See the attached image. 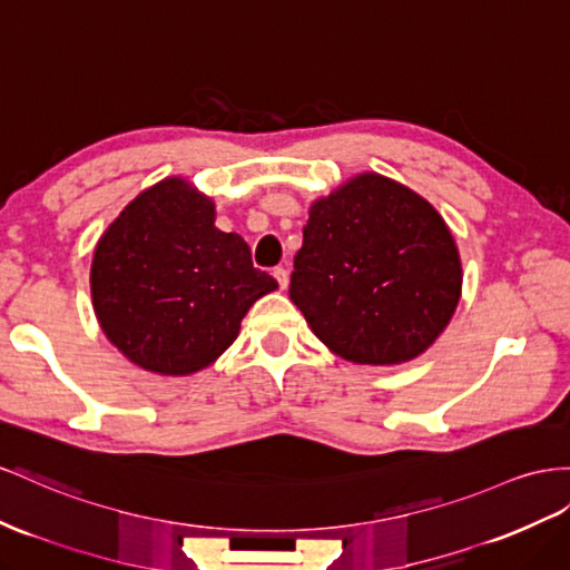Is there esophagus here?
<instances>
[{
  "label": "esophagus",
  "mask_w": 570,
  "mask_h": 570,
  "mask_svg": "<svg viewBox=\"0 0 570 570\" xmlns=\"http://www.w3.org/2000/svg\"><path fill=\"white\" fill-rule=\"evenodd\" d=\"M273 278H275V281H278L281 289H285V287L289 285V273H287V268H283V266H278V268H273Z\"/></svg>",
  "instance_id": "1"
}]
</instances>
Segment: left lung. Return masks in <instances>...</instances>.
Masks as SVG:
<instances>
[{"instance_id":"1","label":"left lung","mask_w":570,"mask_h":570,"mask_svg":"<svg viewBox=\"0 0 570 570\" xmlns=\"http://www.w3.org/2000/svg\"><path fill=\"white\" fill-rule=\"evenodd\" d=\"M460 287L455 239L436 208L364 173L312 204L289 299L337 357L376 366L422 355L449 326Z\"/></svg>"}]
</instances>
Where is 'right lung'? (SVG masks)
Returning <instances> with one entry per match:
<instances>
[{
	"instance_id": "1",
	"label": "right lung",
	"mask_w": 570,
	"mask_h": 570,
	"mask_svg": "<svg viewBox=\"0 0 570 570\" xmlns=\"http://www.w3.org/2000/svg\"><path fill=\"white\" fill-rule=\"evenodd\" d=\"M278 287L249 244L215 227V204L187 179L138 194L105 229L90 264L100 328L136 366L202 372L235 343L249 306Z\"/></svg>"
}]
</instances>
